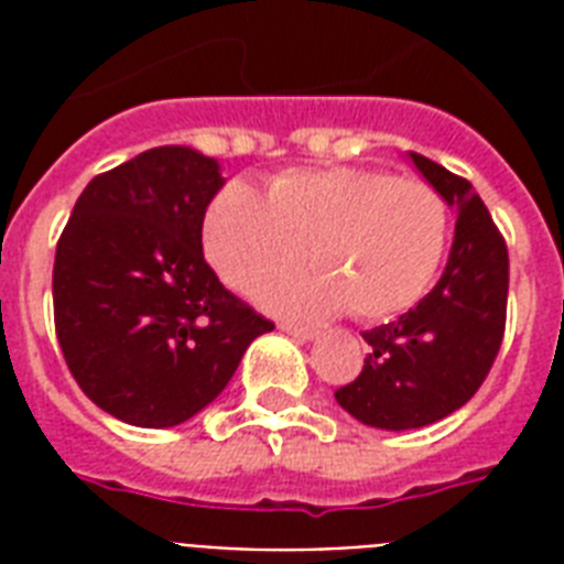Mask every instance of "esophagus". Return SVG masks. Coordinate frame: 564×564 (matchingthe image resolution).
<instances>
[{
    "mask_svg": "<svg viewBox=\"0 0 564 564\" xmlns=\"http://www.w3.org/2000/svg\"><path fill=\"white\" fill-rule=\"evenodd\" d=\"M281 330L283 334H290L292 339H313L316 336V327H307V325H292V322H281Z\"/></svg>",
    "mask_w": 564,
    "mask_h": 564,
    "instance_id": "obj_1",
    "label": "esophagus"
}]
</instances>
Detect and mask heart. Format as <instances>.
I'll use <instances>...</instances> for the list:
<instances>
[{"label":"heart","instance_id":"heart-1","mask_svg":"<svg viewBox=\"0 0 564 564\" xmlns=\"http://www.w3.org/2000/svg\"><path fill=\"white\" fill-rule=\"evenodd\" d=\"M447 234V204L427 181L362 166L286 170L265 184V195L228 181L202 221L207 260L230 290H257L307 247L317 269L269 283L265 304L307 318L348 307L366 322L424 299Z\"/></svg>","mask_w":564,"mask_h":564}]
</instances>
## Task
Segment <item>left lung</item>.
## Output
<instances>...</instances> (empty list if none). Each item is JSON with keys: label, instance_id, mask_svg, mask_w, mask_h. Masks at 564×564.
<instances>
[{"label": "left lung", "instance_id": "obj_1", "mask_svg": "<svg viewBox=\"0 0 564 564\" xmlns=\"http://www.w3.org/2000/svg\"><path fill=\"white\" fill-rule=\"evenodd\" d=\"M412 163L451 207L456 228L438 283L398 322L371 327L357 380L336 401L357 421L380 430H412L445 419L471 401L498 357L507 330L509 254L471 184L424 154Z\"/></svg>", "mask_w": 564, "mask_h": 564}]
</instances>
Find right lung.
Listing matches in <instances>:
<instances>
[{
  "label": "right lung",
  "instance_id": "obj_1",
  "mask_svg": "<svg viewBox=\"0 0 564 564\" xmlns=\"http://www.w3.org/2000/svg\"><path fill=\"white\" fill-rule=\"evenodd\" d=\"M221 184L213 158L149 149L96 175L57 239V343L82 392L126 424L193 419L274 330L204 260V207Z\"/></svg>",
  "mask_w": 564,
  "mask_h": 564
}]
</instances>
